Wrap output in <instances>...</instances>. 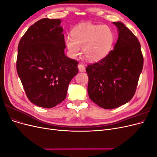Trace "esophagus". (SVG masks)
Segmentation results:
<instances>
[{
  "mask_svg": "<svg viewBox=\"0 0 157 157\" xmlns=\"http://www.w3.org/2000/svg\"><path fill=\"white\" fill-rule=\"evenodd\" d=\"M78 68L80 72H84V71H85V67L82 64H79L78 65Z\"/></svg>",
  "mask_w": 157,
  "mask_h": 157,
  "instance_id": "1",
  "label": "esophagus"
}]
</instances>
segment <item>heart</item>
Listing matches in <instances>:
<instances>
[{
    "label": "heart",
    "instance_id": "1",
    "mask_svg": "<svg viewBox=\"0 0 157 157\" xmlns=\"http://www.w3.org/2000/svg\"><path fill=\"white\" fill-rule=\"evenodd\" d=\"M115 35L110 27L105 25L81 23L71 31V37L65 39L69 54L75 58L83 49V53L90 61H100L110 53Z\"/></svg>",
    "mask_w": 157,
    "mask_h": 157
}]
</instances>
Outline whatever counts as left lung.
<instances>
[{
	"instance_id": "8db88e82",
	"label": "left lung",
	"mask_w": 157,
	"mask_h": 157,
	"mask_svg": "<svg viewBox=\"0 0 157 157\" xmlns=\"http://www.w3.org/2000/svg\"><path fill=\"white\" fill-rule=\"evenodd\" d=\"M113 23L118 33L114 50L106 58L86 68L89 98L105 109L118 107L130 100L144 65L137 37L122 22Z\"/></svg>"
}]
</instances>
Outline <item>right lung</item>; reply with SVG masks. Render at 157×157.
Segmentation results:
<instances>
[{
    "label": "right lung",
    "instance_id": "obj_1",
    "mask_svg": "<svg viewBox=\"0 0 157 157\" xmlns=\"http://www.w3.org/2000/svg\"><path fill=\"white\" fill-rule=\"evenodd\" d=\"M59 19L44 18L32 25L19 42L17 72L27 96L35 105L50 109L63 101L78 62L65 55Z\"/></svg>",
    "mask_w": 157,
    "mask_h": 157
}]
</instances>
